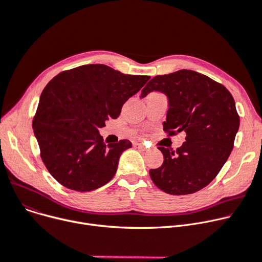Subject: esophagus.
<instances>
[{
  "label": "esophagus",
  "instance_id": "esophagus-1",
  "mask_svg": "<svg viewBox=\"0 0 262 262\" xmlns=\"http://www.w3.org/2000/svg\"><path fill=\"white\" fill-rule=\"evenodd\" d=\"M133 146L138 148L140 150H142V151H146L147 150V147L144 144H141V143H133Z\"/></svg>",
  "mask_w": 262,
  "mask_h": 262
}]
</instances>
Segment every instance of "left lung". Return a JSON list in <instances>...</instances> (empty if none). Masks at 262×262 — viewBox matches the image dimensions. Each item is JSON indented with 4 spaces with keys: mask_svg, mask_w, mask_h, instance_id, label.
Wrapping results in <instances>:
<instances>
[{
    "mask_svg": "<svg viewBox=\"0 0 262 262\" xmlns=\"http://www.w3.org/2000/svg\"><path fill=\"white\" fill-rule=\"evenodd\" d=\"M151 91L163 92L169 99L164 131L168 136L183 132L186 141L177 150L159 147L164 163L150 169L152 182L174 195L201 190L217 177L234 148L240 117L232 94L223 84L190 70L153 77L142 97Z\"/></svg>",
    "mask_w": 262,
    "mask_h": 262,
    "instance_id": "1",
    "label": "left lung"
}]
</instances>
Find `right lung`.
<instances>
[{
	"label": "right lung",
	"mask_w": 262,
	"mask_h": 262,
	"mask_svg": "<svg viewBox=\"0 0 262 262\" xmlns=\"http://www.w3.org/2000/svg\"><path fill=\"white\" fill-rule=\"evenodd\" d=\"M150 76L122 74L104 64L59 73L44 88L33 128L40 157L64 187L91 191L110 182L128 140L104 144L98 129L117 118L124 104Z\"/></svg>",
	"instance_id": "add662e5"
}]
</instances>
